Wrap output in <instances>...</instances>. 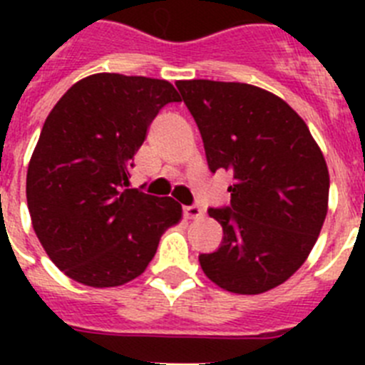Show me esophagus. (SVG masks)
<instances>
[{
  "mask_svg": "<svg viewBox=\"0 0 365 365\" xmlns=\"http://www.w3.org/2000/svg\"><path fill=\"white\" fill-rule=\"evenodd\" d=\"M205 215V210H202L201 206L192 205V206H185V217L186 219H201Z\"/></svg>",
  "mask_w": 365,
  "mask_h": 365,
  "instance_id": "34e87169",
  "label": "esophagus"
}]
</instances>
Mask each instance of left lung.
I'll use <instances>...</instances> for the list:
<instances>
[{"instance_id": "1", "label": "left lung", "mask_w": 365, "mask_h": 365, "mask_svg": "<svg viewBox=\"0 0 365 365\" xmlns=\"http://www.w3.org/2000/svg\"><path fill=\"white\" fill-rule=\"evenodd\" d=\"M210 172L227 170L230 206L210 208L222 243L201 254L202 272L235 294L282 285L305 263L327 215L329 170L298 113L240 82L179 80Z\"/></svg>"}]
</instances>
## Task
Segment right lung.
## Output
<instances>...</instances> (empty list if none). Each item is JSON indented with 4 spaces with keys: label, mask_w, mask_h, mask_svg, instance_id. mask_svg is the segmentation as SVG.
I'll list each match as a JSON object with an SVG mask.
<instances>
[{
    "label": "right lung",
    "mask_w": 365,
    "mask_h": 365,
    "mask_svg": "<svg viewBox=\"0 0 365 365\" xmlns=\"http://www.w3.org/2000/svg\"><path fill=\"white\" fill-rule=\"evenodd\" d=\"M170 102L166 80L91 74L58 100L27 170V205L54 265L87 287H118L146 270L160 235L182 217L172 197L130 182L148 128Z\"/></svg>",
    "instance_id": "add662e5"
}]
</instances>
